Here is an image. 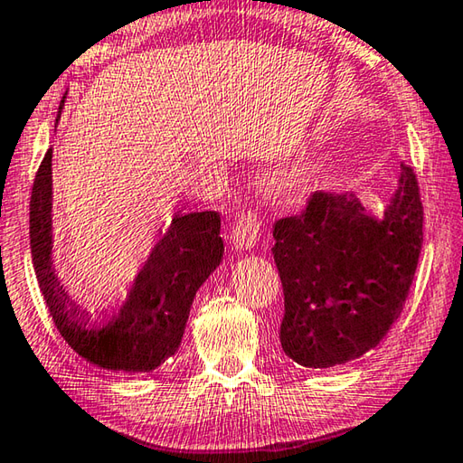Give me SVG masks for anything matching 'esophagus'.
<instances>
[{
	"instance_id": "34e87169",
	"label": "esophagus",
	"mask_w": 463,
	"mask_h": 463,
	"mask_svg": "<svg viewBox=\"0 0 463 463\" xmlns=\"http://www.w3.org/2000/svg\"><path fill=\"white\" fill-rule=\"evenodd\" d=\"M262 230V217L256 211H246L238 217V222L233 223L232 230V244L240 250L254 248L260 240Z\"/></svg>"
}]
</instances>
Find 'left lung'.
Masks as SVG:
<instances>
[{
	"mask_svg": "<svg viewBox=\"0 0 463 463\" xmlns=\"http://www.w3.org/2000/svg\"><path fill=\"white\" fill-rule=\"evenodd\" d=\"M285 293L280 345L307 368H331L380 344L401 317L423 246L417 175L401 165L383 219L354 194L313 193L272 232Z\"/></svg>",
	"mask_w": 463,
	"mask_h": 463,
	"instance_id": "left-lung-1",
	"label": "left lung"
}]
</instances>
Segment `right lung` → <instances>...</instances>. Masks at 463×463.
Listing matches in <instances>:
<instances>
[{
    "label": "right lung",
    "instance_id": "1",
    "mask_svg": "<svg viewBox=\"0 0 463 463\" xmlns=\"http://www.w3.org/2000/svg\"><path fill=\"white\" fill-rule=\"evenodd\" d=\"M51 166L52 150H48L32 184L30 248L40 293L56 329L72 350L99 368L124 372L158 368L181 345L193 298L222 262V217L217 211L175 215L136 277L126 305L108 326L87 327L89 313L71 301L52 270Z\"/></svg>",
    "mask_w": 463,
    "mask_h": 463
}]
</instances>
